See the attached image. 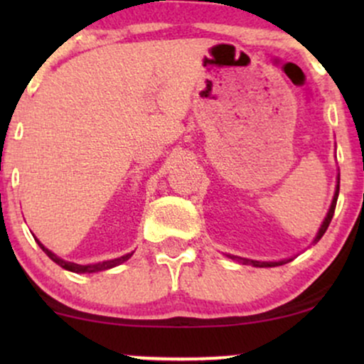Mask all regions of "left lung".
Returning <instances> with one entry per match:
<instances>
[{"label":"left lung","mask_w":364,"mask_h":364,"mask_svg":"<svg viewBox=\"0 0 364 364\" xmlns=\"http://www.w3.org/2000/svg\"><path fill=\"white\" fill-rule=\"evenodd\" d=\"M339 183H341V178L337 176V188H336V193H333V198H332V205H330L328 212H327V217H325V220L321 223L318 232H316V237H315V241H313V243H316V241H318L320 237L325 235V231H327L330 220H332L333 212H336V205H337V196H339ZM228 257H231V255H228ZM231 258H232V260H240L243 263H252L253 267H277V265H284V263L291 262V258H289V260H281V262H257V260H246V258H240V257H231Z\"/></svg>","instance_id":"left-lung-1"}]
</instances>
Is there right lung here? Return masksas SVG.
Wrapping results in <instances>:
<instances>
[{"label": "right lung", "mask_w": 364, "mask_h": 364, "mask_svg": "<svg viewBox=\"0 0 364 364\" xmlns=\"http://www.w3.org/2000/svg\"><path fill=\"white\" fill-rule=\"evenodd\" d=\"M36 241H37V243H39L41 248H43V252L48 255V257L51 258L54 263H58V265L63 267V269L70 270V272H75V274H92V272H101V270L112 269V267H116V265H119V263L127 262L128 258L133 255V253H128V255H124V257L114 258V260H107V262H101V263H92V265H78V263H73V262H65V260H63V258L56 257V255H54L53 252H49V250L46 248V246L41 243L39 240H36Z\"/></svg>", "instance_id": "add662e5"}]
</instances>
